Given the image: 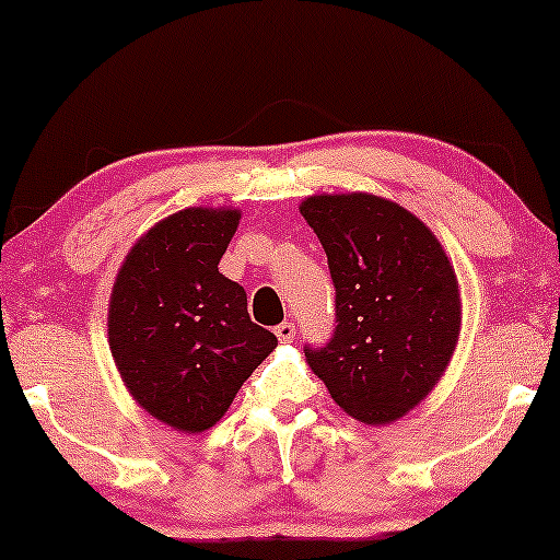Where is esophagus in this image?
<instances>
[{
    "label": "esophagus",
    "instance_id": "esophagus-1",
    "mask_svg": "<svg viewBox=\"0 0 560 560\" xmlns=\"http://www.w3.org/2000/svg\"><path fill=\"white\" fill-rule=\"evenodd\" d=\"M273 332H277V337L281 342H294V337H296V327L291 325V322H281V325L273 329Z\"/></svg>",
    "mask_w": 560,
    "mask_h": 560
}]
</instances>
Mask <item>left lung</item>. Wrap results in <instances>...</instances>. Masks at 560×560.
Instances as JSON below:
<instances>
[{
	"label": "left lung",
	"mask_w": 560,
	"mask_h": 560,
	"mask_svg": "<svg viewBox=\"0 0 560 560\" xmlns=\"http://www.w3.org/2000/svg\"><path fill=\"white\" fill-rule=\"evenodd\" d=\"M327 254L335 332L304 355L335 404L362 423L419 406L459 340L454 266L413 212L377 195H312L299 205Z\"/></svg>",
	"instance_id": "left-lung-1"
}]
</instances>
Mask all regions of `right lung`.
Returning a JSON list of instances; mask_svg holds the SVG:
<instances>
[{
  "label": "right lung",
  "mask_w": 560,
  "mask_h": 560,
  "mask_svg": "<svg viewBox=\"0 0 560 560\" xmlns=\"http://www.w3.org/2000/svg\"><path fill=\"white\" fill-rule=\"evenodd\" d=\"M238 220L233 208L160 220L124 258L108 302V345L124 385L183 434L215 427L279 345L250 322L241 283L218 271Z\"/></svg>",
  "instance_id": "1"
}]
</instances>
